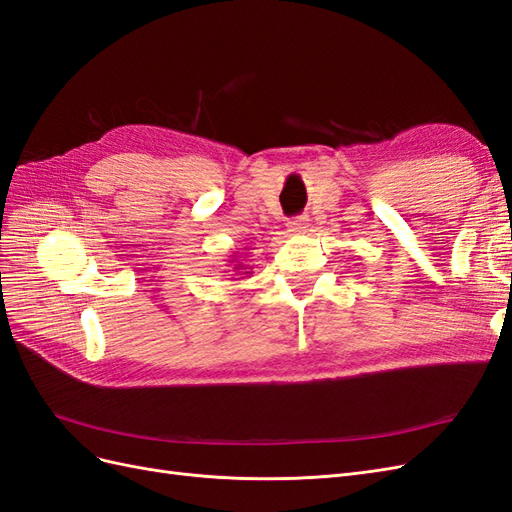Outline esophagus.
<instances>
[{
  "mask_svg": "<svg viewBox=\"0 0 512 512\" xmlns=\"http://www.w3.org/2000/svg\"><path fill=\"white\" fill-rule=\"evenodd\" d=\"M306 227H309V218L306 216H296L287 223V231L294 233V236H300V233L306 231Z\"/></svg>",
  "mask_w": 512,
  "mask_h": 512,
  "instance_id": "obj_1",
  "label": "esophagus"
}]
</instances>
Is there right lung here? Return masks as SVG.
<instances>
[{"label":"right lung","mask_w":512,"mask_h":512,"mask_svg":"<svg viewBox=\"0 0 512 512\" xmlns=\"http://www.w3.org/2000/svg\"><path fill=\"white\" fill-rule=\"evenodd\" d=\"M233 261H236V259H231V264H233ZM233 270H244V266L236 264V268H233ZM236 274H240V272H236ZM242 274H251V272H242Z\"/></svg>","instance_id":"obj_1"}]
</instances>
